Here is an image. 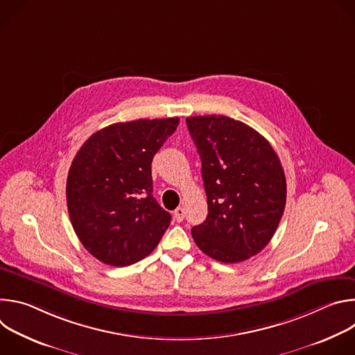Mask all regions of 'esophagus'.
<instances>
[{"label": "esophagus", "instance_id": "1", "mask_svg": "<svg viewBox=\"0 0 355 355\" xmlns=\"http://www.w3.org/2000/svg\"><path fill=\"white\" fill-rule=\"evenodd\" d=\"M184 218H185V209L181 208V207L177 208V209L174 211V219H175L177 222H182Z\"/></svg>", "mask_w": 355, "mask_h": 355}]
</instances>
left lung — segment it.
<instances>
[{
	"label": "left lung",
	"instance_id": "obj_1",
	"mask_svg": "<svg viewBox=\"0 0 355 355\" xmlns=\"http://www.w3.org/2000/svg\"><path fill=\"white\" fill-rule=\"evenodd\" d=\"M202 162L208 216L192 227L196 245L216 261L248 260L270 243L282 218L286 180L270 141L223 115L187 118Z\"/></svg>",
	"mask_w": 355,
	"mask_h": 355
}]
</instances>
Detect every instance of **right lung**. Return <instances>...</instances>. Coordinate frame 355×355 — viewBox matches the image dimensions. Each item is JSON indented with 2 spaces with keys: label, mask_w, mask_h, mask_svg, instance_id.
I'll use <instances>...</instances> for the list:
<instances>
[{
  "label": "right lung",
  "mask_w": 355,
  "mask_h": 355,
  "mask_svg": "<svg viewBox=\"0 0 355 355\" xmlns=\"http://www.w3.org/2000/svg\"><path fill=\"white\" fill-rule=\"evenodd\" d=\"M178 118L137 119L91 135L70 166L66 195L73 229L96 260L135 264L153 251L171 215L153 198L151 160Z\"/></svg>",
  "instance_id": "add662e5"
}]
</instances>
